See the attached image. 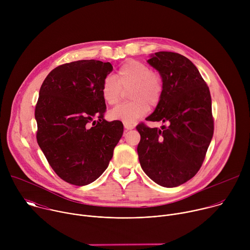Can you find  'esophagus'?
<instances>
[{"label":"esophagus","instance_id":"obj_1","mask_svg":"<svg viewBox=\"0 0 250 250\" xmlns=\"http://www.w3.org/2000/svg\"><path fill=\"white\" fill-rule=\"evenodd\" d=\"M124 126H125V128L126 129V130H129V129H132V128H134V125H131V124H125L124 125Z\"/></svg>","mask_w":250,"mask_h":250}]
</instances>
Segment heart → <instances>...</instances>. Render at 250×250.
<instances>
[{
  "instance_id": "heart-1",
  "label": "heart",
  "mask_w": 250,
  "mask_h": 250,
  "mask_svg": "<svg viewBox=\"0 0 250 250\" xmlns=\"http://www.w3.org/2000/svg\"><path fill=\"white\" fill-rule=\"evenodd\" d=\"M117 80L113 76L105 77L101 88V95L109 105L118 104L124 94L128 92L131 101L128 104L118 105L109 113L111 120L125 124H133L145 117L151 106H156L162 100L164 81L156 70L135 59L125 61L117 71Z\"/></svg>"
}]
</instances>
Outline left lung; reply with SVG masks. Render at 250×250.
<instances>
[{
	"instance_id": "left-lung-1",
	"label": "left lung",
	"mask_w": 250,
	"mask_h": 250,
	"mask_svg": "<svg viewBox=\"0 0 250 250\" xmlns=\"http://www.w3.org/2000/svg\"><path fill=\"white\" fill-rule=\"evenodd\" d=\"M161 74L164 93L146 119L168 123L148 127L140 123L137 153L146 174L160 186L184 184L200 170L213 134L211 99L197 67L185 56L159 51L147 61Z\"/></svg>"
}]
</instances>
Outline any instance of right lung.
Masks as SVG:
<instances>
[{"label":"right lung","mask_w":250,"mask_h":250,"mask_svg":"<svg viewBox=\"0 0 250 250\" xmlns=\"http://www.w3.org/2000/svg\"><path fill=\"white\" fill-rule=\"evenodd\" d=\"M110 62L78 60L54 68L35 105L37 140L53 171L67 183L85 186L103 174L124 132L120 121L104 119L101 95Z\"/></svg>","instance_id":"1"}]
</instances>
